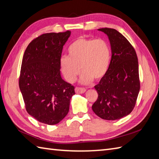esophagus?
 Masks as SVG:
<instances>
[{"instance_id":"34e87169","label":"esophagus","mask_w":159,"mask_h":159,"mask_svg":"<svg viewBox=\"0 0 159 159\" xmlns=\"http://www.w3.org/2000/svg\"><path fill=\"white\" fill-rule=\"evenodd\" d=\"M75 92L77 93H83L86 92V89L85 88H82V87H76Z\"/></svg>"}]
</instances>
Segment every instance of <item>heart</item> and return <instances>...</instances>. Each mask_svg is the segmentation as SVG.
Here are the masks:
<instances>
[{"label": "heart", "mask_w": 159, "mask_h": 159, "mask_svg": "<svg viewBox=\"0 0 159 159\" xmlns=\"http://www.w3.org/2000/svg\"><path fill=\"white\" fill-rule=\"evenodd\" d=\"M68 56L60 59V67L67 81L74 83L82 70L80 82L89 84L93 79L100 80L110 66L111 50L103 39L79 38L69 46ZM82 69H80V68Z\"/></svg>", "instance_id": "heart-1"}]
</instances>
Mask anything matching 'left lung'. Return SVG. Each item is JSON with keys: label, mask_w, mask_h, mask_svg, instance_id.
Here are the masks:
<instances>
[{"label": "left lung", "mask_w": 159, "mask_h": 159, "mask_svg": "<svg viewBox=\"0 0 159 159\" xmlns=\"http://www.w3.org/2000/svg\"><path fill=\"white\" fill-rule=\"evenodd\" d=\"M98 31L109 38L112 55L106 75L94 87L98 96L92 110L103 120H120L132 112L139 92L137 56L130 43L117 30Z\"/></svg>", "instance_id": "8db88e82"}]
</instances>
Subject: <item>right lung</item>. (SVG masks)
I'll list each match as a JSON object with an SVG mask.
<instances>
[{
	"instance_id": "obj_1",
	"label": "right lung",
	"mask_w": 159,
	"mask_h": 159,
	"mask_svg": "<svg viewBox=\"0 0 159 159\" xmlns=\"http://www.w3.org/2000/svg\"><path fill=\"white\" fill-rule=\"evenodd\" d=\"M71 31L42 34L24 54L19 87L28 113L43 124L60 122L68 113L74 87L61 76L60 59Z\"/></svg>"
}]
</instances>
